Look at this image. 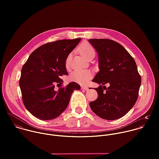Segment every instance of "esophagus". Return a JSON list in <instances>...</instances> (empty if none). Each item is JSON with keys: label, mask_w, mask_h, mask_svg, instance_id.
<instances>
[{"label": "esophagus", "mask_w": 159, "mask_h": 159, "mask_svg": "<svg viewBox=\"0 0 159 159\" xmlns=\"http://www.w3.org/2000/svg\"><path fill=\"white\" fill-rule=\"evenodd\" d=\"M81 89H83V90H87L89 89V88H88L87 86H82Z\"/></svg>", "instance_id": "obj_1"}]
</instances>
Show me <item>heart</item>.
<instances>
[{
  "instance_id": "obj_1",
  "label": "heart",
  "mask_w": 159,
  "mask_h": 159,
  "mask_svg": "<svg viewBox=\"0 0 159 159\" xmlns=\"http://www.w3.org/2000/svg\"><path fill=\"white\" fill-rule=\"evenodd\" d=\"M79 51L81 55L86 59H88L93 55H95V50L91 44L88 43H84L80 45ZM71 55L68 56L66 60V64H69ZM92 73L87 70H75L70 75V80L80 84H86L91 78Z\"/></svg>"
}]
</instances>
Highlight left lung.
I'll return each instance as SVG.
<instances>
[{
	"mask_svg": "<svg viewBox=\"0 0 159 159\" xmlns=\"http://www.w3.org/2000/svg\"><path fill=\"white\" fill-rule=\"evenodd\" d=\"M89 42L98 55L99 71L93 82L98 98L89 103L100 118L115 120L133 107L139 96L141 77L133 58L120 43L109 39H90ZM107 83L109 87L105 85Z\"/></svg>",
	"mask_w": 159,
	"mask_h": 159,
	"instance_id": "1",
	"label": "left lung"
}]
</instances>
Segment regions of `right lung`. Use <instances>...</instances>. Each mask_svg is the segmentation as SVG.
Masks as SVG:
<instances>
[{
    "label": "right lung",
    "mask_w": 159,
    "mask_h": 159,
    "mask_svg": "<svg viewBox=\"0 0 159 159\" xmlns=\"http://www.w3.org/2000/svg\"><path fill=\"white\" fill-rule=\"evenodd\" d=\"M80 40L61 39L44 44L35 50L22 66L19 80L22 101L39 120L58 117L68 106L74 90H80V86L74 82L58 90L55 87L62 84L61 75H68L66 60Z\"/></svg>",
    "instance_id": "right-lung-1"
}]
</instances>
